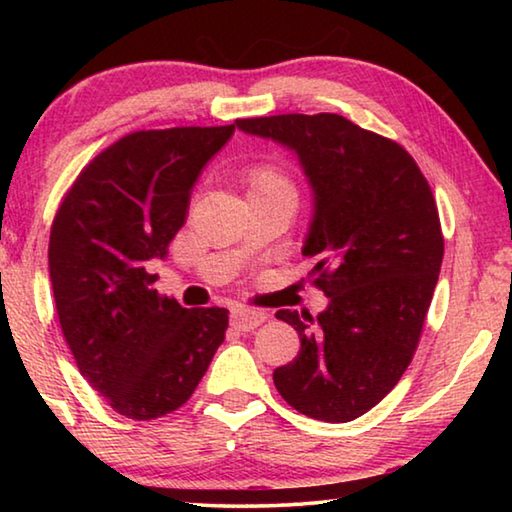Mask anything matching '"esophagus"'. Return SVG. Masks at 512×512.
Wrapping results in <instances>:
<instances>
[{
    "mask_svg": "<svg viewBox=\"0 0 512 512\" xmlns=\"http://www.w3.org/2000/svg\"><path fill=\"white\" fill-rule=\"evenodd\" d=\"M264 320H266V314H264V311H259V309L241 307V309H235L230 314V323H232V327L239 329V332H250V329L262 325Z\"/></svg>",
    "mask_w": 512,
    "mask_h": 512,
    "instance_id": "34e87169",
    "label": "esophagus"
}]
</instances>
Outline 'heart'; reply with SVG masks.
<instances>
[{
    "mask_svg": "<svg viewBox=\"0 0 512 512\" xmlns=\"http://www.w3.org/2000/svg\"><path fill=\"white\" fill-rule=\"evenodd\" d=\"M241 180H244V185H246L248 198L271 196V194H282V192L293 194V185H291L289 176L273 162L248 164L244 173H241Z\"/></svg>",
    "mask_w": 512,
    "mask_h": 512,
    "instance_id": "obj_1",
    "label": "heart"
}]
</instances>
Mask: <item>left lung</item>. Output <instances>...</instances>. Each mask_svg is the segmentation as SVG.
<instances>
[{"mask_svg": "<svg viewBox=\"0 0 512 512\" xmlns=\"http://www.w3.org/2000/svg\"><path fill=\"white\" fill-rule=\"evenodd\" d=\"M237 126L296 151L316 194L302 253L329 305L316 320L275 314L300 336L275 388L309 418L350 422L393 391L418 350L445 253L436 198L404 146L334 112Z\"/></svg>", "mask_w": 512, "mask_h": 512, "instance_id": "obj_1", "label": "left lung"}]
</instances>
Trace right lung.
Instances as JSON below:
<instances>
[{"mask_svg": "<svg viewBox=\"0 0 512 512\" xmlns=\"http://www.w3.org/2000/svg\"><path fill=\"white\" fill-rule=\"evenodd\" d=\"M230 126L128 133L81 169L51 223L49 275L81 375L112 409L155 420L183 406L225 339L228 309H185L149 262L187 219L205 162Z\"/></svg>", "mask_w": 512, "mask_h": 512, "instance_id": "right-lung-1", "label": "right lung"}]
</instances>
